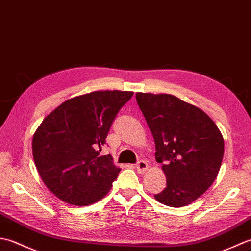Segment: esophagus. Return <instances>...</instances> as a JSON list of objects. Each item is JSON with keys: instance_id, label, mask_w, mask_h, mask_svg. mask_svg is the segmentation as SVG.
<instances>
[{"instance_id": "esophagus-1", "label": "esophagus", "mask_w": 251, "mask_h": 251, "mask_svg": "<svg viewBox=\"0 0 251 251\" xmlns=\"http://www.w3.org/2000/svg\"><path fill=\"white\" fill-rule=\"evenodd\" d=\"M135 168H136V170H137V172H139V173H144L147 170L148 163L146 161H144V160H140L135 165Z\"/></svg>"}]
</instances>
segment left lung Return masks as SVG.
I'll return each mask as SVG.
<instances>
[{
    "label": "left lung",
    "instance_id": "8db88e82",
    "mask_svg": "<svg viewBox=\"0 0 251 251\" xmlns=\"http://www.w3.org/2000/svg\"><path fill=\"white\" fill-rule=\"evenodd\" d=\"M162 163L167 187L155 195L169 207H184L216 180L224 154L217 125L201 108L171 94H135Z\"/></svg>",
    "mask_w": 251,
    "mask_h": 251
}]
</instances>
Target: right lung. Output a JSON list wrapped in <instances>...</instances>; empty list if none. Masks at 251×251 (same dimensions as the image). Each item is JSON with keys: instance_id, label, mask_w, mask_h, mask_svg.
<instances>
[{"instance_id": "right-lung-1", "label": "right lung", "mask_w": 251, "mask_h": 251, "mask_svg": "<svg viewBox=\"0 0 251 251\" xmlns=\"http://www.w3.org/2000/svg\"><path fill=\"white\" fill-rule=\"evenodd\" d=\"M130 91H95L60 104L34 132L35 167L49 190L74 206H89L110 191L121 169L101 146Z\"/></svg>"}]
</instances>
